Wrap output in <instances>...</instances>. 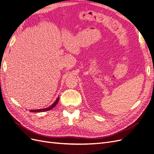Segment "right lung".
<instances>
[{
    "label": "right lung",
    "mask_w": 154,
    "mask_h": 154,
    "mask_svg": "<svg viewBox=\"0 0 154 154\" xmlns=\"http://www.w3.org/2000/svg\"><path fill=\"white\" fill-rule=\"evenodd\" d=\"M59 101V96L56 100V101L54 102V103L50 105L49 107L45 108V109H38V110H30V112H45V111H48V110H51V109H53V108L56 105V104L58 103V102Z\"/></svg>",
    "instance_id": "add662e5"
}]
</instances>
